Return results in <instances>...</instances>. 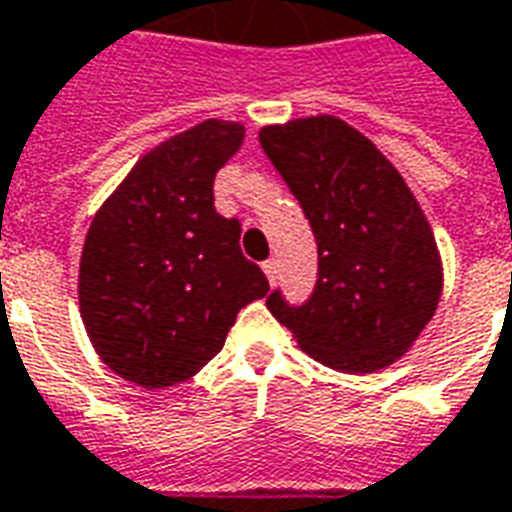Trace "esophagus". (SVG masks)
Segmentation results:
<instances>
[{
    "label": "esophagus",
    "instance_id": "34e87169",
    "mask_svg": "<svg viewBox=\"0 0 512 512\" xmlns=\"http://www.w3.org/2000/svg\"><path fill=\"white\" fill-rule=\"evenodd\" d=\"M261 270H264V275H267V281L270 283L278 281V261L275 259L264 261V264H261Z\"/></svg>",
    "mask_w": 512,
    "mask_h": 512
}]
</instances>
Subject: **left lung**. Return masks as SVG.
Masks as SVG:
<instances>
[{"mask_svg": "<svg viewBox=\"0 0 512 512\" xmlns=\"http://www.w3.org/2000/svg\"><path fill=\"white\" fill-rule=\"evenodd\" d=\"M259 141L319 248L311 300L292 308L272 292L267 308L327 368L393 365L442 297V259L414 193L371 138L330 114L267 125Z\"/></svg>", "mask_w": 512, "mask_h": 512, "instance_id": "1", "label": "left lung"}]
</instances>
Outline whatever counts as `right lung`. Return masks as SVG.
Masks as SVG:
<instances>
[{"label": "right lung", "mask_w": 512, "mask_h": 512, "mask_svg": "<svg viewBox=\"0 0 512 512\" xmlns=\"http://www.w3.org/2000/svg\"><path fill=\"white\" fill-rule=\"evenodd\" d=\"M240 122L204 119L149 149L95 212L78 305L100 360L158 390L199 374L237 313L270 292L240 251V220L215 212L212 182L242 147Z\"/></svg>", "instance_id": "obj_1"}]
</instances>
